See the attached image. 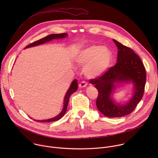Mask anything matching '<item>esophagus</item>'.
Here are the masks:
<instances>
[{"label": "esophagus", "instance_id": "esophagus-1", "mask_svg": "<svg viewBox=\"0 0 158 158\" xmlns=\"http://www.w3.org/2000/svg\"><path fill=\"white\" fill-rule=\"evenodd\" d=\"M86 85H87V82H86L85 81H82V82H81L79 83V87H81V88L84 87H85Z\"/></svg>", "mask_w": 158, "mask_h": 158}]
</instances>
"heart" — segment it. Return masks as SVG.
I'll list each match as a JSON object with an SVG mask.
<instances>
[{"label":"heart","instance_id":"1","mask_svg":"<svg viewBox=\"0 0 158 158\" xmlns=\"http://www.w3.org/2000/svg\"><path fill=\"white\" fill-rule=\"evenodd\" d=\"M112 60L111 51L104 46H89L81 51L75 57V62L84 67V73L89 78H96L103 74L110 67Z\"/></svg>","mask_w":158,"mask_h":158}]
</instances>
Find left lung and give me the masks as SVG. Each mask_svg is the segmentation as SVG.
<instances>
[{
    "instance_id": "left-lung-1",
    "label": "left lung",
    "mask_w": 158,
    "mask_h": 158,
    "mask_svg": "<svg viewBox=\"0 0 158 158\" xmlns=\"http://www.w3.org/2000/svg\"><path fill=\"white\" fill-rule=\"evenodd\" d=\"M118 47L116 64L111 67L101 76L90 79L98 91L96 106L106 117L119 118L131 114L141 100L146 80V69L140 57L131 48L113 39ZM131 81L134 85L131 99L125 105H119L112 100L111 96L116 83Z\"/></svg>"
}]
</instances>
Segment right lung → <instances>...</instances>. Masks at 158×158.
<instances>
[{
	"mask_svg": "<svg viewBox=\"0 0 158 158\" xmlns=\"http://www.w3.org/2000/svg\"><path fill=\"white\" fill-rule=\"evenodd\" d=\"M67 35V33H62V34H50L46 37H45L40 40H38L37 41H35L30 44H29L28 46H27L25 48H31V47H34V46H39L40 44H42L46 42H49L51 40H52V39H62V38H64ZM77 90V79H74L72 84H71L70 87L69 88L68 91L66 93L65 98H64V107L63 109L61 111L60 113L56 116L54 118H51L49 119H47V120H42V121H39V120H34L35 121H37V122H44V123H49V122H52V121H58L59 119H60L65 113V112L67 110V105H68L69 103V98L71 96V95L74 93V92H76Z\"/></svg>",
	"mask_w": 158,
	"mask_h": 158,
	"instance_id": "add662e5",
	"label": "right lung"
}]
</instances>
